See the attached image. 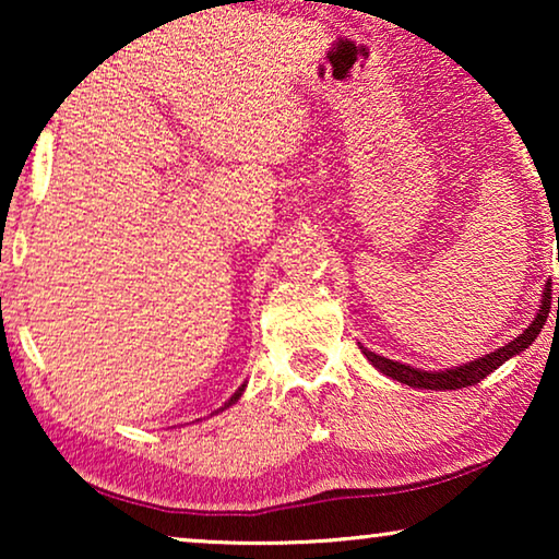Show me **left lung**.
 Wrapping results in <instances>:
<instances>
[{"instance_id": "8db88e82", "label": "left lung", "mask_w": 559, "mask_h": 559, "mask_svg": "<svg viewBox=\"0 0 559 559\" xmlns=\"http://www.w3.org/2000/svg\"><path fill=\"white\" fill-rule=\"evenodd\" d=\"M549 300H552V282H547L545 289H542L539 312H537V318H534L532 323H530V328H524V333H519L514 341L507 343V346H501V348L491 350V354L476 358V361H468V364H463V366H453V369H445V371L412 369V366H407V364L389 361V358L373 354V350L364 348V346H361V350H364V356L369 358V361L377 366L381 373H386V377L402 381V384H407V386L435 389V392H445V389L473 386V384H478V381H484L488 373L499 369L503 361H509L511 356H519L524 348L532 346V341L537 338L539 331H542V325H545V320H547Z\"/></svg>"}]
</instances>
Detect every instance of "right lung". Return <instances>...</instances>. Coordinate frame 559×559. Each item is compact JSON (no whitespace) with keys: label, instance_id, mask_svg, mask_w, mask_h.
Wrapping results in <instances>:
<instances>
[{"label":"right lung","instance_id":"1","mask_svg":"<svg viewBox=\"0 0 559 559\" xmlns=\"http://www.w3.org/2000/svg\"><path fill=\"white\" fill-rule=\"evenodd\" d=\"M243 386H247V384H241V386H239V389H236V392H234V396H231V400H228V402H226V404H224V407H221V409H218V412H224V409H226V407H231V404H234V402H239V396H241V394H243Z\"/></svg>","mask_w":559,"mask_h":559}]
</instances>
